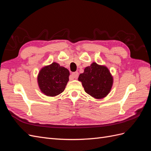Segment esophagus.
<instances>
[{
	"label": "esophagus",
	"mask_w": 151,
	"mask_h": 151,
	"mask_svg": "<svg viewBox=\"0 0 151 151\" xmlns=\"http://www.w3.org/2000/svg\"><path fill=\"white\" fill-rule=\"evenodd\" d=\"M72 76L73 77V78L77 79V77H78V72H75L72 73Z\"/></svg>",
	"instance_id": "34e87169"
}]
</instances>
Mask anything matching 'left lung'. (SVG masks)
<instances>
[{
	"label": "left lung",
	"mask_w": 151,
	"mask_h": 151,
	"mask_svg": "<svg viewBox=\"0 0 151 151\" xmlns=\"http://www.w3.org/2000/svg\"><path fill=\"white\" fill-rule=\"evenodd\" d=\"M78 80L82 83L86 93L96 99L106 97L110 92L113 83L108 68L95 62L84 68Z\"/></svg>",
	"instance_id": "left-lung-1"
}]
</instances>
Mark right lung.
Listing matches in <instances>:
<instances>
[{"instance_id":"right-lung-1","label":"right lung","mask_w":151,"mask_h":151,"mask_svg":"<svg viewBox=\"0 0 151 151\" xmlns=\"http://www.w3.org/2000/svg\"><path fill=\"white\" fill-rule=\"evenodd\" d=\"M69 75L67 68L53 62L40 70L38 76L39 88L48 96H55L64 91Z\"/></svg>"}]
</instances>
